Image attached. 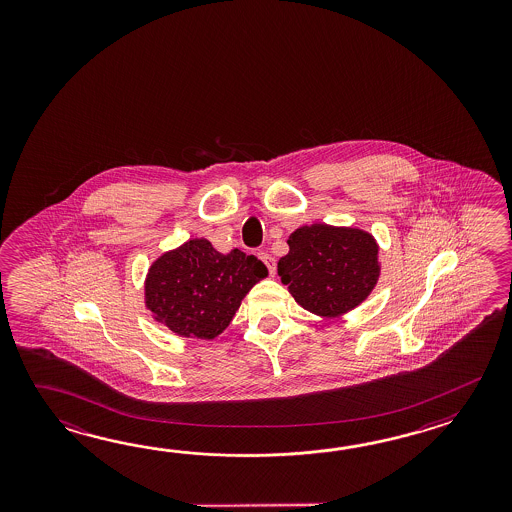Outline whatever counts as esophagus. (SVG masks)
<instances>
[{
    "label": "esophagus",
    "instance_id": "1",
    "mask_svg": "<svg viewBox=\"0 0 512 512\" xmlns=\"http://www.w3.org/2000/svg\"><path fill=\"white\" fill-rule=\"evenodd\" d=\"M260 260L267 265V269H269V274L274 276V272H276V261L272 258L271 254H267V252H260Z\"/></svg>",
    "mask_w": 512,
    "mask_h": 512
}]
</instances>
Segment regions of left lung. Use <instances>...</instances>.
<instances>
[{
	"mask_svg": "<svg viewBox=\"0 0 512 512\" xmlns=\"http://www.w3.org/2000/svg\"><path fill=\"white\" fill-rule=\"evenodd\" d=\"M287 243L278 274L294 300L315 315L348 313L379 280V247L364 230L315 223L294 230Z\"/></svg>",
	"mask_w": 512,
	"mask_h": 512,
	"instance_id": "obj_1",
	"label": "left lung"
}]
</instances>
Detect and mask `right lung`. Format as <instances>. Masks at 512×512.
<instances>
[{
  "mask_svg": "<svg viewBox=\"0 0 512 512\" xmlns=\"http://www.w3.org/2000/svg\"><path fill=\"white\" fill-rule=\"evenodd\" d=\"M265 276L267 267L252 254H221L208 240H188L153 261L144 285L146 307L179 337L212 340Z\"/></svg>",
  "mask_w": 512,
  "mask_h": 512,
  "instance_id": "1",
  "label": "right lung"
}]
</instances>
